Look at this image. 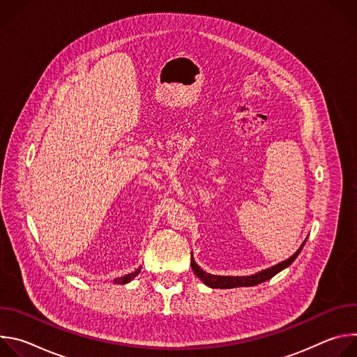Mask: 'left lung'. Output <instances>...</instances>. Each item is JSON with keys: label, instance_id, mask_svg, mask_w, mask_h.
<instances>
[{"label": "left lung", "instance_id": "8db88e82", "mask_svg": "<svg viewBox=\"0 0 357 357\" xmlns=\"http://www.w3.org/2000/svg\"><path fill=\"white\" fill-rule=\"evenodd\" d=\"M305 241H307V238L303 240V243L299 245V248L292 254L291 257H288L287 260L270 267V268H266V270H261L256 274H251V275H243V277H230V275H213V274H209L206 271H203L196 263H195V259H193V252L190 256V266H192V270L195 273V275L211 288H237V287H254L257 284H261L270 278H273L275 274H278L280 271H282L284 268H287L288 266H291L294 263V260L298 257V254L301 252Z\"/></svg>", "mask_w": 357, "mask_h": 357}]
</instances>
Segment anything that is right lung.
I'll list each match as a JSON object with an SVG mask.
<instances>
[{
	"instance_id": "1",
	"label": "right lung",
	"mask_w": 357,
	"mask_h": 357,
	"mask_svg": "<svg viewBox=\"0 0 357 357\" xmlns=\"http://www.w3.org/2000/svg\"><path fill=\"white\" fill-rule=\"evenodd\" d=\"M139 271H141V267H138V268H137L135 271H132V273H128V274H126V275H121V277H119V278H114V282H116V284H128L131 280H134L135 275L139 274Z\"/></svg>"
}]
</instances>
